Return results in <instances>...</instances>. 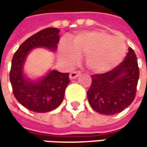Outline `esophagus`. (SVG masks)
Listing matches in <instances>:
<instances>
[{
	"mask_svg": "<svg viewBox=\"0 0 147 147\" xmlns=\"http://www.w3.org/2000/svg\"><path fill=\"white\" fill-rule=\"evenodd\" d=\"M80 74H81V72H80L79 71H74L70 73L69 77H70V79H75V78H76L78 76H80Z\"/></svg>",
	"mask_w": 147,
	"mask_h": 147,
	"instance_id": "34e87169",
	"label": "esophagus"
}]
</instances>
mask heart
Masks as SVG:
<instances>
[{
  "label": "heart",
  "mask_w": 147,
  "mask_h": 147,
  "mask_svg": "<svg viewBox=\"0 0 147 147\" xmlns=\"http://www.w3.org/2000/svg\"><path fill=\"white\" fill-rule=\"evenodd\" d=\"M127 47L120 37H112L104 31H85L71 40V46L63 42L59 52L69 62L75 63L79 56H86L88 68L104 73L118 65L125 57Z\"/></svg>",
  "instance_id": "1"
}]
</instances>
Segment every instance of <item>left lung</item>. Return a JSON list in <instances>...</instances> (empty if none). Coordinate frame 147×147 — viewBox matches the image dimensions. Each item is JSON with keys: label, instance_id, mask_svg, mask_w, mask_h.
<instances>
[{"label": "left lung", "instance_id": "left-lung-1", "mask_svg": "<svg viewBox=\"0 0 147 147\" xmlns=\"http://www.w3.org/2000/svg\"><path fill=\"white\" fill-rule=\"evenodd\" d=\"M139 76L137 57L129 47L117 66L105 73L91 75L92 83L87 93L91 107L104 115L123 111L135 98Z\"/></svg>", "mask_w": 147, "mask_h": 147}]
</instances>
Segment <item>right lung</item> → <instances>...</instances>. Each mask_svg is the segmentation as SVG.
<instances>
[{
  "instance_id": "obj_1",
  "label": "right lung",
  "mask_w": 147,
  "mask_h": 147,
  "mask_svg": "<svg viewBox=\"0 0 147 147\" xmlns=\"http://www.w3.org/2000/svg\"><path fill=\"white\" fill-rule=\"evenodd\" d=\"M59 30L46 28L29 37L19 46L12 59L10 82L16 100L30 111L47 112L57 108L63 101L65 90L70 82L69 73L52 71L39 82L24 78L23 64L27 53L34 47H44L56 50L59 41Z\"/></svg>"
}]
</instances>
